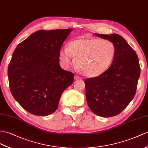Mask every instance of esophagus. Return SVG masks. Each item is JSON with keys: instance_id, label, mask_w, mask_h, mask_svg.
<instances>
[{"instance_id": "1", "label": "esophagus", "mask_w": 148, "mask_h": 148, "mask_svg": "<svg viewBox=\"0 0 148 148\" xmlns=\"http://www.w3.org/2000/svg\"><path fill=\"white\" fill-rule=\"evenodd\" d=\"M82 78L80 77L79 76H78V75H75V80H81Z\"/></svg>"}]
</instances>
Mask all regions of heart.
Returning a JSON list of instances; mask_svg holds the SVG:
<instances>
[{"instance_id":"1","label":"heart","mask_w":148,"mask_h":148,"mask_svg":"<svg viewBox=\"0 0 148 148\" xmlns=\"http://www.w3.org/2000/svg\"><path fill=\"white\" fill-rule=\"evenodd\" d=\"M116 55V46L107 39H80L70 41L68 48L61 49L60 58L66 67L73 63L78 71L86 77H95L110 66Z\"/></svg>"}]
</instances>
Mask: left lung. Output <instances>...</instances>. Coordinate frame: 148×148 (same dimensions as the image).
<instances>
[{
    "mask_svg": "<svg viewBox=\"0 0 148 148\" xmlns=\"http://www.w3.org/2000/svg\"><path fill=\"white\" fill-rule=\"evenodd\" d=\"M95 35L112 42L116 55L109 69L98 77L85 80L86 99L95 114L113 117L120 114L134 99L140 73L139 59L119 34Z\"/></svg>",
    "mask_w": 148,
    "mask_h": 148,
    "instance_id": "left-lung-1",
    "label": "left lung"
}]
</instances>
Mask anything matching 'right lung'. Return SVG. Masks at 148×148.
Masks as SVG:
<instances>
[{"label": "right lung", "mask_w": 148, "mask_h": 148, "mask_svg": "<svg viewBox=\"0 0 148 148\" xmlns=\"http://www.w3.org/2000/svg\"><path fill=\"white\" fill-rule=\"evenodd\" d=\"M71 29L39 30L19 43L8 66L10 90L28 112L45 116L56 110L74 74L59 63L61 47Z\"/></svg>", "instance_id": "1"}]
</instances>
